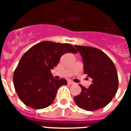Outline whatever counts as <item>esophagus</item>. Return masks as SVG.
<instances>
[{
  "instance_id": "obj_1",
  "label": "esophagus",
  "mask_w": 131,
  "mask_h": 131,
  "mask_svg": "<svg viewBox=\"0 0 131 131\" xmlns=\"http://www.w3.org/2000/svg\"><path fill=\"white\" fill-rule=\"evenodd\" d=\"M68 84H71V85H72V84H74V82H72V81L69 80V81H68Z\"/></svg>"
}]
</instances>
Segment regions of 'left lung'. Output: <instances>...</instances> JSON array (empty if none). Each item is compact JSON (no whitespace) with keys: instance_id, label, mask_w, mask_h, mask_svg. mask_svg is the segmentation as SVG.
Here are the masks:
<instances>
[{"instance_id":"8db88e82","label":"left lung","mask_w":131,"mask_h":131,"mask_svg":"<svg viewBox=\"0 0 131 131\" xmlns=\"http://www.w3.org/2000/svg\"><path fill=\"white\" fill-rule=\"evenodd\" d=\"M80 52L84 64V72L92 79V84L82 91L74 100L81 108L93 111L105 107L115 95L118 77L114 63L103 51L92 47L74 46Z\"/></svg>"}]
</instances>
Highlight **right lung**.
Returning <instances> with one entry per match:
<instances>
[{"label": "right lung", "instance_id": "obj_1", "mask_svg": "<svg viewBox=\"0 0 131 131\" xmlns=\"http://www.w3.org/2000/svg\"><path fill=\"white\" fill-rule=\"evenodd\" d=\"M77 53L69 43L41 41L33 46L21 57L13 74V84L18 96L26 105L42 109L53 103L64 79H54L51 69L58 64L66 53Z\"/></svg>", "mask_w": 131, "mask_h": 131}]
</instances>
